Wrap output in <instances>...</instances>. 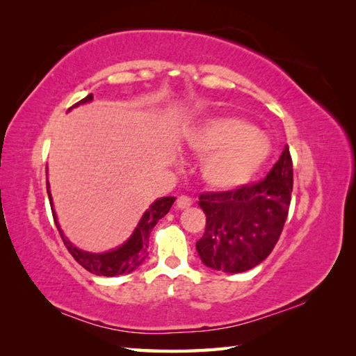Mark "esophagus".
<instances>
[{
  "label": "esophagus",
  "mask_w": 356,
  "mask_h": 356,
  "mask_svg": "<svg viewBox=\"0 0 356 356\" xmlns=\"http://www.w3.org/2000/svg\"><path fill=\"white\" fill-rule=\"evenodd\" d=\"M191 205H193V200H191V197H188V195H179L176 200V208H179V209H184V208H188Z\"/></svg>",
  "instance_id": "obj_1"
}]
</instances>
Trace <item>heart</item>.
<instances>
[{
    "label": "heart",
    "mask_w": 356,
    "mask_h": 356,
    "mask_svg": "<svg viewBox=\"0 0 356 356\" xmlns=\"http://www.w3.org/2000/svg\"><path fill=\"white\" fill-rule=\"evenodd\" d=\"M195 154L208 156L202 165L205 184L216 190H232L249 182L266 161L270 143L245 120L209 119L188 136Z\"/></svg>",
    "instance_id": "obj_1"
}]
</instances>
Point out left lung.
Segmentation results:
<instances>
[{"label":"left lung","mask_w":356,"mask_h":356,"mask_svg":"<svg viewBox=\"0 0 356 356\" xmlns=\"http://www.w3.org/2000/svg\"><path fill=\"white\" fill-rule=\"evenodd\" d=\"M293 184L292 157L284 147L260 182L236 190L202 193L199 207L207 226L195 243L208 268L238 274L260 264L275 248L289 213Z\"/></svg>","instance_id":"left-lung-1"}]
</instances>
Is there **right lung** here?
I'll return each instance as SVG.
<instances>
[{
  "label": "right lung",
  "mask_w": 356,
  "mask_h": 356,
  "mask_svg": "<svg viewBox=\"0 0 356 356\" xmlns=\"http://www.w3.org/2000/svg\"><path fill=\"white\" fill-rule=\"evenodd\" d=\"M90 101H93L92 93L87 95L84 99H81L79 102L74 104L73 107H78V105L90 102ZM47 194H49V200H50V207L53 213V220H55L56 228L59 234H61V238L64 241L65 248L69 249V252L73 255V259L76 260L82 268H86L88 272H92L95 275H104V277L130 274V272H133L139 266V264H142V261L145 260L148 255L147 248H148L151 231H153L156 223L161 220L165 214H168L174 200H176L174 197L157 199L153 205L145 211V214L142 216L138 228H136L133 232V236L128 238L122 246H119L116 249H113V251L104 252V254H93V252H87V251H82V249H78L64 237V232L61 231V228H59V223L56 220L55 211H53L49 182H47Z\"/></svg>",
  "instance_id": "1"
}]
</instances>
